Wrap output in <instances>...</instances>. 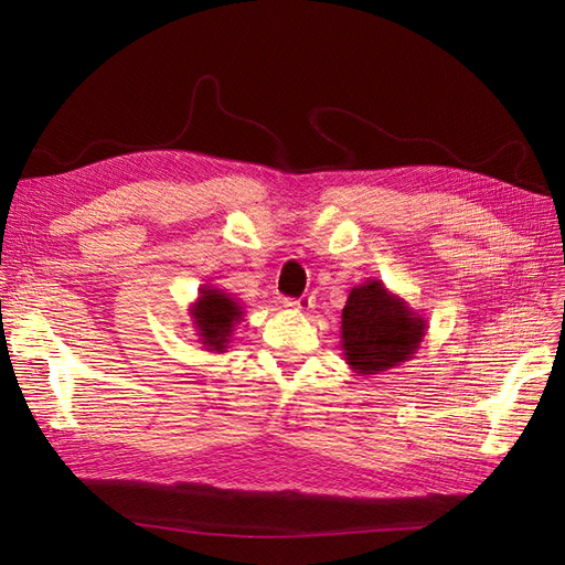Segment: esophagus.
<instances>
[{"mask_svg":"<svg viewBox=\"0 0 565 565\" xmlns=\"http://www.w3.org/2000/svg\"><path fill=\"white\" fill-rule=\"evenodd\" d=\"M282 303L287 306V309H303V306H309V303H311V299H306V297H299V299L285 297V299H282Z\"/></svg>","mask_w":565,"mask_h":565,"instance_id":"34e87169","label":"esophagus"}]
</instances>
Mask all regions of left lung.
<instances>
[{"label": "left lung", "instance_id": "obj_1", "mask_svg": "<svg viewBox=\"0 0 565 565\" xmlns=\"http://www.w3.org/2000/svg\"><path fill=\"white\" fill-rule=\"evenodd\" d=\"M424 337V320L391 297L382 282L353 287L341 311L347 363L361 374H380L407 361Z\"/></svg>", "mask_w": 565, "mask_h": 565}]
</instances>
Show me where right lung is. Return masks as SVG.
<instances>
[{"label": "right lung", "instance_id": "add662e5", "mask_svg": "<svg viewBox=\"0 0 565 565\" xmlns=\"http://www.w3.org/2000/svg\"><path fill=\"white\" fill-rule=\"evenodd\" d=\"M241 306L228 299V295L218 292V289H202L200 301L193 309L202 344L214 347L216 351L224 349L226 339L231 337L233 322L241 318Z\"/></svg>", "mask_w": 565, "mask_h": 565}]
</instances>
